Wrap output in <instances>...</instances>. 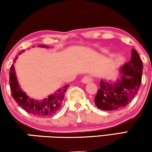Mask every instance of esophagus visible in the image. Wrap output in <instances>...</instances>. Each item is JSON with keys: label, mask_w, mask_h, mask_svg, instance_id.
I'll use <instances>...</instances> for the list:
<instances>
[{"label": "esophagus", "mask_w": 152, "mask_h": 152, "mask_svg": "<svg viewBox=\"0 0 152 152\" xmlns=\"http://www.w3.org/2000/svg\"><path fill=\"white\" fill-rule=\"evenodd\" d=\"M91 81H92V78L89 76H85L84 78L81 80V82H82L83 83H84V84H87V83H90V82H91Z\"/></svg>", "instance_id": "34e87169"}]
</instances>
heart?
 <instances>
[{
  "mask_svg": "<svg viewBox=\"0 0 152 152\" xmlns=\"http://www.w3.org/2000/svg\"><path fill=\"white\" fill-rule=\"evenodd\" d=\"M103 51H104V52H107V50H106V49H104V50H103Z\"/></svg>",
  "mask_w": 152,
  "mask_h": 152,
  "instance_id": "1",
  "label": "heart"
}]
</instances>
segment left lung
I'll return each mask as SVG.
<instances>
[{
    "instance_id": "obj_1",
    "label": "left lung",
    "mask_w": 152,
    "mask_h": 152,
    "mask_svg": "<svg viewBox=\"0 0 152 152\" xmlns=\"http://www.w3.org/2000/svg\"><path fill=\"white\" fill-rule=\"evenodd\" d=\"M116 81L101 79L94 98L96 106L104 111L116 110L129 103L139 90L142 63L137 52L132 49L131 60L119 68Z\"/></svg>"
}]
</instances>
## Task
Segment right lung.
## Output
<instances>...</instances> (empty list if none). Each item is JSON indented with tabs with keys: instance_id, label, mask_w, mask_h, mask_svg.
I'll use <instances>...</instances> for the list:
<instances>
[{
	"instance_id": "obj_1",
	"label": "right lung",
	"mask_w": 152,
	"mask_h": 152,
	"mask_svg": "<svg viewBox=\"0 0 152 152\" xmlns=\"http://www.w3.org/2000/svg\"><path fill=\"white\" fill-rule=\"evenodd\" d=\"M38 47L49 48L48 46L44 45H39ZM20 54H22V52H20ZM18 57V56H17L16 59L14 60V63ZM10 86L13 98L23 110L36 116H49L54 114L61 107L65 94L69 85H66L63 87H61L54 93L48 96V98H45L43 100L31 98L26 94L19 85L14 65L12 64L10 70Z\"/></svg>"
}]
</instances>
